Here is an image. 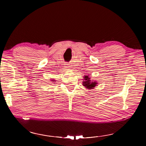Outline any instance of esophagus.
I'll use <instances>...</instances> for the list:
<instances>
[{
	"label": "esophagus",
	"instance_id": "obj_1",
	"mask_svg": "<svg viewBox=\"0 0 146 146\" xmlns=\"http://www.w3.org/2000/svg\"><path fill=\"white\" fill-rule=\"evenodd\" d=\"M65 66H66V68H70V65H69V64H65Z\"/></svg>",
	"mask_w": 146,
	"mask_h": 146
}]
</instances>
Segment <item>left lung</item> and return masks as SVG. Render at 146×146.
Returning <instances> with one entry per match:
<instances>
[{
    "label": "left lung",
    "instance_id": "8db88e82",
    "mask_svg": "<svg viewBox=\"0 0 146 146\" xmlns=\"http://www.w3.org/2000/svg\"><path fill=\"white\" fill-rule=\"evenodd\" d=\"M84 81H83V86L86 87V88L89 89H93L95 87L96 85H97V82H93V81H91L90 80V77H89V76L86 75L84 76Z\"/></svg>",
    "mask_w": 146,
    "mask_h": 146
}]
</instances>
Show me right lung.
Segmentation results:
<instances>
[{"instance_id": "obj_1", "label": "right lung", "mask_w": 146, "mask_h": 146, "mask_svg": "<svg viewBox=\"0 0 146 146\" xmlns=\"http://www.w3.org/2000/svg\"><path fill=\"white\" fill-rule=\"evenodd\" d=\"M53 80V82H55V81H53V80Z\"/></svg>"}]
</instances>
